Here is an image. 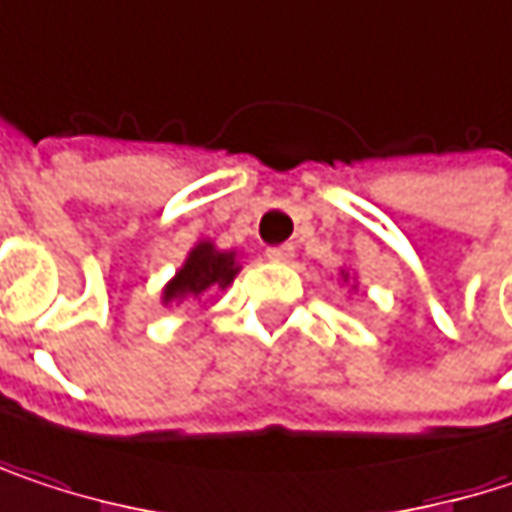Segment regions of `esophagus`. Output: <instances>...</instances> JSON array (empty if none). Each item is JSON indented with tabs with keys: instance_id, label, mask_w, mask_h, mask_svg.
I'll return each instance as SVG.
<instances>
[{
	"instance_id": "1",
	"label": "esophagus",
	"mask_w": 512,
	"mask_h": 512,
	"mask_svg": "<svg viewBox=\"0 0 512 512\" xmlns=\"http://www.w3.org/2000/svg\"><path fill=\"white\" fill-rule=\"evenodd\" d=\"M293 255H296V249H293L290 243L266 249V257H269V260H275V263H287V260H293Z\"/></svg>"
}]
</instances>
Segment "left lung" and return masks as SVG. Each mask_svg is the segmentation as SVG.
I'll return each mask as SVG.
<instances>
[{
  "instance_id": "1",
  "label": "left lung",
  "mask_w": 512,
  "mask_h": 512,
  "mask_svg": "<svg viewBox=\"0 0 512 512\" xmlns=\"http://www.w3.org/2000/svg\"><path fill=\"white\" fill-rule=\"evenodd\" d=\"M346 278H349V272H346V269H343V281H346Z\"/></svg>"
}]
</instances>
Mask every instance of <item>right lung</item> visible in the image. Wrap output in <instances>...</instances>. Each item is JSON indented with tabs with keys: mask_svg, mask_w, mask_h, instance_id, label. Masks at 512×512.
<instances>
[{
	"mask_svg": "<svg viewBox=\"0 0 512 512\" xmlns=\"http://www.w3.org/2000/svg\"><path fill=\"white\" fill-rule=\"evenodd\" d=\"M240 272L237 252H219L210 240H202L190 249L184 266L163 287V304L199 299L208 290H225Z\"/></svg>",
	"mask_w": 512,
	"mask_h": 512,
	"instance_id": "right-lung-1",
	"label": "right lung"
}]
</instances>
